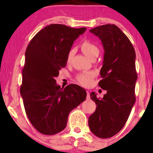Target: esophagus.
<instances>
[{"instance_id": "1", "label": "esophagus", "mask_w": 153, "mask_h": 153, "mask_svg": "<svg viewBox=\"0 0 153 153\" xmlns=\"http://www.w3.org/2000/svg\"><path fill=\"white\" fill-rule=\"evenodd\" d=\"M86 93H87V97H86V99L88 100H91V96H90V93H89V91H86Z\"/></svg>"}]
</instances>
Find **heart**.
<instances>
[{
    "instance_id": "1",
    "label": "heart",
    "mask_w": 153,
    "mask_h": 153,
    "mask_svg": "<svg viewBox=\"0 0 153 153\" xmlns=\"http://www.w3.org/2000/svg\"><path fill=\"white\" fill-rule=\"evenodd\" d=\"M81 50L83 53L85 54L88 57L91 58L93 56L98 55L100 53V50L98 47L95 44L91 42V41L85 40L81 44ZM74 49H72L69 51L68 56H67V62H69L71 61L72 58L74 54ZM96 76V73L95 72H84L80 73L76 76V81H78L79 84L85 87H88L91 85L93 83V79Z\"/></svg>"
}]
</instances>
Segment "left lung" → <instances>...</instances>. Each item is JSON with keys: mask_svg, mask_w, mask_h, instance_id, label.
Wrapping results in <instances>:
<instances>
[{"mask_svg": "<svg viewBox=\"0 0 153 153\" xmlns=\"http://www.w3.org/2000/svg\"><path fill=\"white\" fill-rule=\"evenodd\" d=\"M101 40L104 49L99 86L106 90L104 97L91 94L96 109L89 117L88 125L96 137H112L126 123L135 103L136 53L132 44L118 26L106 24L90 30Z\"/></svg>", "mask_w": 153, "mask_h": 153, "instance_id": "1", "label": "left lung"}]
</instances>
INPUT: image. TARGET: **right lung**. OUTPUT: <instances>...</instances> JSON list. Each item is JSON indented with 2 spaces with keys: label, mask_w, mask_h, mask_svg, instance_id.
I'll use <instances>...</instances> for the list:
<instances>
[{
  "label": "right lung",
  "mask_w": 153,
  "mask_h": 153,
  "mask_svg": "<svg viewBox=\"0 0 153 153\" xmlns=\"http://www.w3.org/2000/svg\"><path fill=\"white\" fill-rule=\"evenodd\" d=\"M86 28H73L50 24L33 37L25 53L20 93L33 126L45 135L65 128L68 115L86 98V92L76 84L62 89L56 83L59 70L66 66L73 42Z\"/></svg>",
  "instance_id": "1"
}]
</instances>
